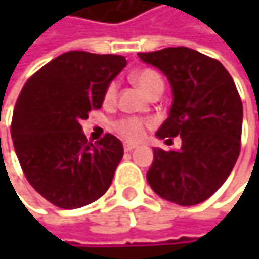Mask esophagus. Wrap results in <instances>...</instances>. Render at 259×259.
I'll list each match as a JSON object with an SVG mask.
<instances>
[{
    "instance_id": "esophagus-1",
    "label": "esophagus",
    "mask_w": 259,
    "mask_h": 259,
    "mask_svg": "<svg viewBox=\"0 0 259 259\" xmlns=\"http://www.w3.org/2000/svg\"><path fill=\"white\" fill-rule=\"evenodd\" d=\"M123 147H124V151H132L133 148H136V144H130V142H124V144H123Z\"/></svg>"
}]
</instances>
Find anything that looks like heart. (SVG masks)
<instances>
[{
    "instance_id": "heart-1",
    "label": "heart",
    "mask_w": 259,
    "mask_h": 259,
    "mask_svg": "<svg viewBox=\"0 0 259 259\" xmlns=\"http://www.w3.org/2000/svg\"><path fill=\"white\" fill-rule=\"evenodd\" d=\"M133 82L145 93V94H151L154 90L157 88H163V80L159 76L157 72L151 70V69H141V70H136L133 75H132ZM117 91H118V83L115 80H111L105 91H103V102L106 105H111L115 102L117 99ZM150 127V123L142 120V118H136V117H126V118H121L118 121H115L114 124V129L115 132L127 139V141H139L144 135H145V130Z\"/></svg>"
}]
</instances>
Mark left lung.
Masks as SVG:
<instances>
[{
    "label": "left lung",
    "mask_w": 259,
    "mask_h": 259,
    "mask_svg": "<svg viewBox=\"0 0 259 259\" xmlns=\"http://www.w3.org/2000/svg\"><path fill=\"white\" fill-rule=\"evenodd\" d=\"M138 55L162 70L172 87L169 117L156 135L181 138L177 151L154 148L147 181L171 202L199 204L225 183L240 154L243 105L237 87L218 60L190 48Z\"/></svg>",
    "instance_id": "1"
}]
</instances>
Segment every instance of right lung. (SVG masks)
<instances>
[{"label": "right lung", "instance_id": "obj_1", "mask_svg": "<svg viewBox=\"0 0 259 259\" xmlns=\"http://www.w3.org/2000/svg\"><path fill=\"white\" fill-rule=\"evenodd\" d=\"M127 61L121 55L66 52L28 79L16 100L12 138L29 184L51 204L72 210L109 189L123 144L106 133L94 145L80 120L103 103V91Z\"/></svg>", "mask_w": 259, "mask_h": 259}]
</instances>
